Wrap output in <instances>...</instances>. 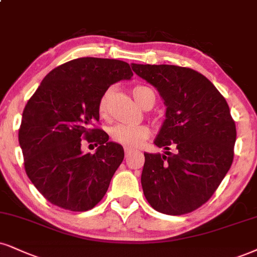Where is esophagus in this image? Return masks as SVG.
Wrapping results in <instances>:
<instances>
[{
  "label": "esophagus",
  "mask_w": 257,
  "mask_h": 257,
  "mask_svg": "<svg viewBox=\"0 0 257 257\" xmlns=\"http://www.w3.org/2000/svg\"><path fill=\"white\" fill-rule=\"evenodd\" d=\"M131 153H132L131 149L125 148V157H128V155H131Z\"/></svg>",
  "instance_id": "1"
}]
</instances>
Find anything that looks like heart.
I'll list each match as a JSON object with an SVG mask.
<instances>
[{
	"label": "heart",
	"instance_id": "heart-1",
	"mask_svg": "<svg viewBox=\"0 0 257 257\" xmlns=\"http://www.w3.org/2000/svg\"><path fill=\"white\" fill-rule=\"evenodd\" d=\"M132 94L142 107H144L150 100H154L155 103V99H156L154 90L147 85H136L132 89ZM110 95H112V89L109 88L100 97L97 108L101 116L106 115ZM149 136H150V130L145 125H116L110 130V138L114 143H118L128 149L139 148L149 138Z\"/></svg>",
	"mask_w": 257,
	"mask_h": 257
}]
</instances>
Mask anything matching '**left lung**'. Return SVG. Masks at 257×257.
I'll list each match as a JSON object with an SVG mask.
<instances>
[{"label": "left lung", "mask_w": 257, "mask_h": 257, "mask_svg": "<svg viewBox=\"0 0 257 257\" xmlns=\"http://www.w3.org/2000/svg\"><path fill=\"white\" fill-rule=\"evenodd\" d=\"M167 106L155 144L175 153L144 154L142 187L151 207L181 216L213 195L233 161L236 125L229 104L200 72L177 65L132 64Z\"/></svg>", "instance_id": "obj_1"}]
</instances>
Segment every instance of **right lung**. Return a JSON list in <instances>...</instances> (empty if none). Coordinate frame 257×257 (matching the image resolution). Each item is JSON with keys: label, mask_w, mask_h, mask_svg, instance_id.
Returning <instances> with one entry per match:
<instances>
[{"label": "right lung", "mask_w": 257, "mask_h": 257, "mask_svg": "<svg viewBox=\"0 0 257 257\" xmlns=\"http://www.w3.org/2000/svg\"><path fill=\"white\" fill-rule=\"evenodd\" d=\"M134 76L118 59H72L45 76L22 113L19 143L27 176L51 204L83 212L100 202L123 160L121 145L95 127L99 101L110 84ZM85 140L98 147L81 153Z\"/></svg>", "instance_id": "obj_1"}]
</instances>
